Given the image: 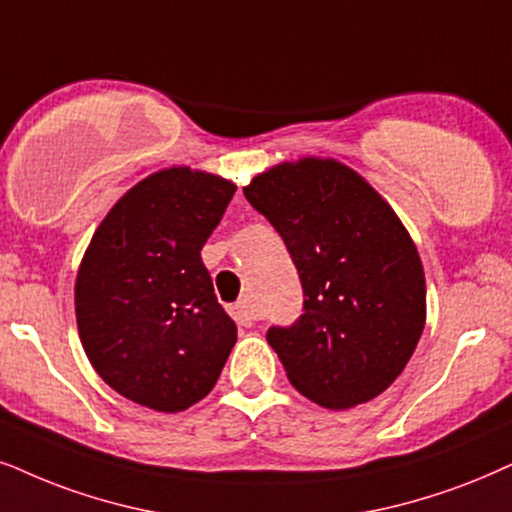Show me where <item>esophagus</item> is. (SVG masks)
I'll list each match as a JSON object with an SVG mask.
<instances>
[{"instance_id":"34e87169","label":"esophagus","mask_w":512,"mask_h":512,"mask_svg":"<svg viewBox=\"0 0 512 512\" xmlns=\"http://www.w3.org/2000/svg\"><path fill=\"white\" fill-rule=\"evenodd\" d=\"M231 316H234L236 323H241V326H255V321L260 319V312H257V307L250 300H241L231 307Z\"/></svg>"}]
</instances>
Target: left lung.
I'll return each instance as SVG.
<instances>
[{
	"mask_svg": "<svg viewBox=\"0 0 512 512\" xmlns=\"http://www.w3.org/2000/svg\"><path fill=\"white\" fill-rule=\"evenodd\" d=\"M243 193L302 281L300 319L267 331L288 380L333 411L378 397L425 326V274L409 231L364 177L331 158L276 165Z\"/></svg>",
	"mask_w": 512,
	"mask_h": 512,
	"instance_id": "obj_1",
	"label": "left lung"
}]
</instances>
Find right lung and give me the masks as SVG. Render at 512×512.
<instances>
[{
  "mask_svg": "<svg viewBox=\"0 0 512 512\" xmlns=\"http://www.w3.org/2000/svg\"><path fill=\"white\" fill-rule=\"evenodd\" d=\"M234 193L215 174L170 167L132 186L94 231L77 271V331L122 397L177 413L215 387L236 323L200 250Z\"/></svg>",
  "mask_w": 512,
  "mask_h": 512,
  "instance_id": "obj_1",
  "label": "right lung"
}]
</instances>
